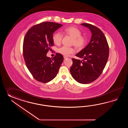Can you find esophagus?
<instances>
[{"label":"esophagus","mask_w":128,"mask_h":128,"mask_svg":"<svg viewBox=\"0 0 128 128\" xmlns=\"http://www.w3.org/2000/svg\"><path fill=\"white\" fill-rule=\"evenodd\" d=\"M64 59H66V58H68V57H67V56H64Z\"/></svg>","instance_id":"obj_1"}]
</instances>
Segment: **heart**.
Listing matches in <instances>:
<instances>
[{
    "label": "heart",
    "instance_id": "heart-1",
    "mask_svg": "<svg viewBox=\"0 0 128 128\" xmlns=\"http://www.w3.org/2000/svg\"><path fill=\"white\" fill-rule=\"evenodd\" d=\"M63 32L66 34L70 36L73 38V44L78 48H82L86 44V39L82 36V32L76 27L70 26L65 28ZM63 38V35L60 32L54 33L52 36V40L56 45H60ZM58 52L66 56H68L70 54H74L75 51L72 48L66 46H62L58 50Z\"/></svg>",
    "mask_w": 128,
    "mask_h": 128
}]
</instances>
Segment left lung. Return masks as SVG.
Returning <instances> with one entry per match:
<instances>
[{"mask_svg":"<svg viewBox=\"0 0 128 128\" xmlns=\"http://www.w3.org/2000/svg\"><path fill=\"white\" fill-rule=\"evenodd\" d=\"M80 24L89 29L92 37L87 46L76 55L82 60L72 59L73 64L70 71L76 82L86 84L95 81L101 75L108 58L109 47L100 29L88 23Z\"/></svg>","mask_w":128,"mask_h":128,"instance_id":"left-lung-1","label":"left lung"}]
</instances>
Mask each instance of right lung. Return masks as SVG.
I'll use <instances>...</instances> for the list:
<instances>
[{
    "instance_id": "right-lung-1",
    "label": "right lung",
    "mask_w": 128,
    "mask_h": 128,
    "mask_svg": "<svg viewBox=\"0 0 128 128\" xmlns=\"http://www.w3.org/2000/svg\"><path fill=\"white\" fill-rule=\"evenodd\" d=\"M62 24L44 22L30 28L24 36L23 52L28 70L38 82L48 83L57 74L63 63L62 55L56 54L53 58L46 56L54 45L53 34Z\"/></svg>"
}]
</instances>
